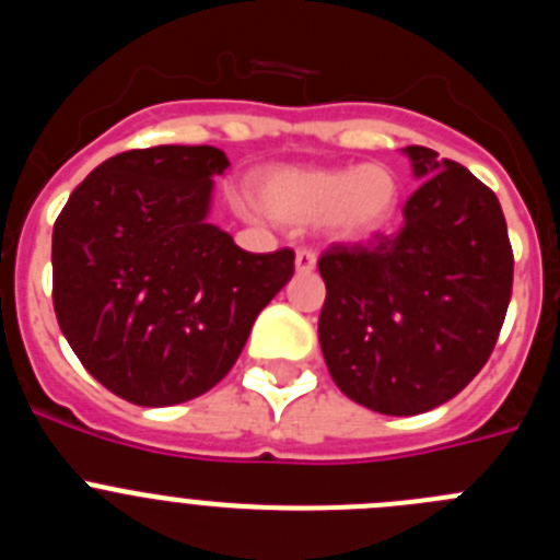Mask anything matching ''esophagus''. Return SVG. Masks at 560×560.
Listing matches in <instances>:
<instances>
[{
	"instance_id": "34e87169",
	"label": "esophagus",
	"mask_w": 560,
	"mask_h": 560,
	"mask_svg": "<svg viewBox=\"0 0 560 560\" xmlns=\"http://www.w3.org/2000/svg\"><path fill=\"white\" fill-rule=\"evenodd\" d=\"M294 266H296V271H300V275H308V271H314L316 252L308 249V246H300V249H296Z\"/></svg>"
}]
</instances>
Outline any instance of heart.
<instances>
[{"instance_id": "b5f03b06", "label": "heart", "mask_w": 560, "mask_h": 560, "mask_svg": "<svg viewBox=\"0 0 560 560\" xmlns=\"http://www.w3.org/2000/svg\"><path fill=\"white\" fill-rule=\"evenodd\" d=\"M260 196L285 224L325 221L336 237H364L393 215L398 182L384 165L285 167L260 182Z\"/></svg>"}]
</instances>
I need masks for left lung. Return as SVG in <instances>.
I'll list each match as a JSON object with an SVG mask.
<instances>
[{
	"mask_svg": "<svg viewBox=\"0 0 560 560\" xmlns=\"http://www.w3.org/2000/svg\"><path fill=\"white\" fill-rule=\"evenodd\" d=\"M423 179L404 226L319 257V345L336 387L381 415L452 400L491 359L513 291V249L497 192L468 167L409 145Z\"/></svg>",
	"mask_w": 560,
	"mask_h": 560,
	"instance_id": "8db88e82",
	"label": "left lung"
}]
</instances>
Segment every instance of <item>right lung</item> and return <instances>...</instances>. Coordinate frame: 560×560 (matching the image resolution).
I'll return each mask as SVG.
<instances>
[{"label": "right lung", "instance_id": "right-lung-1", "mask_svg": "<svg viewBox=\"0 0 560 560\" xmlns=\"http://www.w3.org/2000/svg\"><path fill=\"white\" fill-rule=\"evenodd\" d=\"M210 145L122 151L72 190L52 226V305L83 368L137 407L199 398L232 370L294 249L244 252L207 224Z\"/></svg>", "mask_w": 560, "mask_h": 560}]
</instances>
